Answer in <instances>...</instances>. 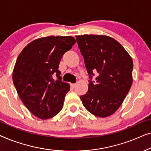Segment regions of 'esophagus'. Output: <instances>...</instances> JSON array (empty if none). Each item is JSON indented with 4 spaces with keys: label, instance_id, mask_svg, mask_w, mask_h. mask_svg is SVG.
<instances>
[{
    "label": "esophagus",
    "instance_id": "esophagus-1",
    "mask_svg": "<svg viewBox=\"0 0 151 151\" xmlns=\"http://www.w3.org/2000/svg\"><path fill=\"white\" fill-rule=\"evenodd\" d=\"M76 85H77V84H76V83H74V84L72 83V84H71V86H72V87H76Z\"/></svg>",
    "mask_w": 151,
    "mask_h": 151
}]
</instances>
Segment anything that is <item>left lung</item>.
Wrapping results in <instances>:
<instances>
[{
  "label": "left lung",
  "instance_id": "left-lung-1",
  "mask_svg": "<svg viewBox=\"0 0 151 151\" xmlns=\"http://www.w3.org/2000/svg\"><path fill=\"white\" fill-rule=\"evenodd\" d=\"M89 78L88 90L80 96L82 104L95 116L106 117L122 104L133 82V63L119 42L104 35L76 36Z\"/></svg>",
  "mask_w": 151,
  "mask_h": 151
}]
</instances>
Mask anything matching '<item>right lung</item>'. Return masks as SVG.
Segmentation results:
<instances>
[{"instance_id": "1", "label": "right lung", "mask_w": 151, "mask_h": 151, "mask_svg": "<svg viewBox=\"0 0 151 151\" xmlns=\"http://www.w3.org/2000/svg\"><path fill=\"white\" fill-rule=\"evenodd\" d=\"M75 43L72 36L36 39L16 60L12 73L14 84L24 106L38 118H51L63 109L70 86L61 80L58 67L64 53Z\"/></svg>"}]
</instances>
